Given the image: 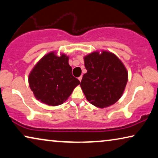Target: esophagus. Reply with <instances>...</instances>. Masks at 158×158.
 I'll return each mask as SVG.
<instances>
[{"label":"esophagus","mask_w":158,"mask_h":158,"mask_svg":"<svg viewBox=\"0 0 158 158\" xmlns=\"http://www.w3.org/2000/svg\"><path fill=\"white\" fill-rule=\"evenodd\" d=\"M82 77H83V76H82V75H81V76H80V77H78V80H79L80 81H82Z\"/></svg>","instance_id":"1"}]
</instances>
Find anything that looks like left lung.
Returning <instances> with one entry per match:
<instances>
[{"label": "left lung", "mask_w": 158, "mask_h": 158, "mask_svg": "<svg viewBox=\"0 0 158 158\" xmlns=\"http://www.w3.org/2000/svg\"><path fill=\"white\" fill-rule=\"evenodd\" d=\"M83 59L87 73L80 85L86 99L101 109L117 102L128 81V72L121 60L106 50L93 52Z\"/></svg>", "instance_id": "obj_1"}]
</instances>
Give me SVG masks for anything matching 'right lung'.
<instances>
[{
	"label": "right lung",
	"mask_w": 158,
	"mask_h": 158,
	"mask_svg": "<svg viewBox=\"0 0 158 158\" xmlns=\"http://www.w3.org/2000/svg\"><path fill=\"white\" fill-rule=\"evenodd\" d=\"M69 56L56 51L39 60L29 75V84L35 98L48 106L61 105L72 94L80 81L72 75Z\"/></svg>",
	"instance_id": "add662e5"
}]
</instances>
